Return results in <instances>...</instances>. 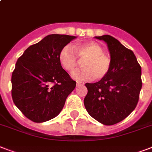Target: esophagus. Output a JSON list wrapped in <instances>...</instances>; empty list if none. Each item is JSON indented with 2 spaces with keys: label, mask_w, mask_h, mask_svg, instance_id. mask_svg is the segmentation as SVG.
<instances>
[{
  "label": "esophagus",
  "mask_w": 152,
  "mask_h": 152,
  "mask_svg": "<svg viewBox=\"0 0 152 152\" xmlns=\"http://www.w3.org/2000/svg\"><path fill=\"white\" fill-rule=\"evenodd\" d=\"M84 84L83 82H80V81H76V86H80V85H83Z\"/></svg>",
  "instance_id": "esophagus-1"
}]
</instances>
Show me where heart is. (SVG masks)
I'll return each instance as SVG.
<instances>
[{"instance_id": "b5f03b06", "label": "heart", "mask_w": 152, "mask_h": 152, "mask_svg": "<svg viewBox=\"0 0 152 152\" xmlns=\"http://www.w3.org/2000/svg\"><path fill=\"white\" fill-rule=\"evenodd\" d=\"M74 52L80 61L83 62V67L74 74V79L78 80L93 78L102 80L109 73L112 64L111 59L104 54V50L98 43L89 42L81 44L74 47ZM75 55L69 46L63 47L59 53L61 65L69 73H73L80 64Z\"/></svg>"}]
</instances>
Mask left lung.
I'll return each instance as SVG.
<instances>
[{
  "label": "left lung",
  "mask_w": 152,
  "mask_h": 152,
  "mask_svg": "<svg viewBox=\"0 0 152 152\" xmlns=\"http://www.w3.org/2000/svg\"><path fill=\"white\" fill-rule=\"evenodd\" d=\"M95 39L106 43L110 54V70L103 79L88 83L83 103L94 119L112 125L127 118L134 110L142 88L141 67L132 50L118 39L106 34Z\"/></svg>",
  "instance_id": "obj_1"
}]
</instances>
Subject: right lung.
<instances>
[{
  "instance_id": "obj_1",
  "label": "right lung",
  "mask_w": 152,
  "mask_h": 152,
  "mask_svg": "<svg viewBox=\"0 0 152 152\" xmlns=\"http://www.w3.org/2000/svg\"><path fill=\"white\" fill-rule=\"evenodd\" d=\"M76 38L47 35L17 60L12 75V96L16 107L32 121L45 122L57 117L76 88L59 61L62 48Z\"/></svg>"
}]
</instances>
